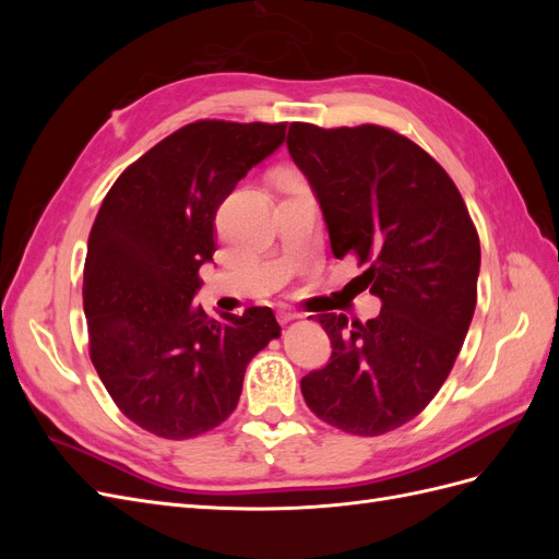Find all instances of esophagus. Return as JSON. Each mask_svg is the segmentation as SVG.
I'll return each mask as SVG.
<instances>
[{"label": "esophagus", "mask_w": 559, "mask_h": 559, "mask_svg": "<svg viewBox=\"0 0 559 559\" xmlns=\"http://www.w3.org/2000/svg\"><path fill=\"white\" fill-rule=\"evenodd\" d=\"M300 317V312L298 310H294V308H286V306H282L280 310H277V319L282 321V324H286V321H294V319H298Z\"/></svg>", "instance_id": "1"}]
</instances>
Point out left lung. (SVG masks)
<instances>
[{
  "label": "left lung",
  "instance_id": "obj_1",
  "mask_svg": "<svg viewBox=\"0 0 559 559\" xmlns=\"http://www.w3.org/2000/svg\"><path fill=\"white\" fill-rule=\"evenodd\" d=\"M335 259L366 265L376 319L319 314L331 361L300 380L308 408L354 436H380L427 408L462 349L478 298L480 240L462 193L425 148L382 126L292 123Z\"/></svg>",
  "mask_w": 559,
  "mask_h": 559
}]
</instances>
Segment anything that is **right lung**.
<instances>
[{
  "label": "right lung",
  "instance_id": "1",
  "mask_svg": "<svg viewBox=\"0 0 559 559\" xmlns=\"http://www.w3.org/2000/svg\"><path fill=\"white\" fill-rule=\"evenodd\" d=\"M286 123L195 121L114 181L88 238L83 312L91 361L134 425L183 441L222 425L247 364L280 337L270 308L195 306L214 218L238 181L284 142Z\"/></svg>",
  "mask_w": 559,
  "mask_h": 559
}]
</instances>
